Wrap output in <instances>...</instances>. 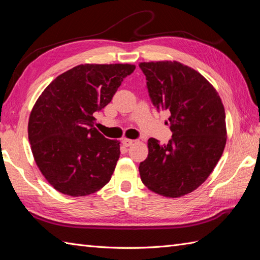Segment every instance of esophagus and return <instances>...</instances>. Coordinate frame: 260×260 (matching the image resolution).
I'll return each instance as SVG.
<instances>
[{"label": "esophagus", "mask_w": 260, "mask_h": 260, "mask_svg": "<svg viewBox=\"0 0 260 260\" xmlns=\"http://www.w3.org/2000/svg\"><path fill=\"white\" fill-rule=\"evenodd\" d=\"M121 143H123V145H124V146L128 147V146H132V145H133L134 141H133V140H128V139H124L123 141H121Z\"/></svg>", "instance_id": "34e87169"}]
</instances>
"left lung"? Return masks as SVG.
Returning <instances> with one entry per match:
<instances>
[{
  "instance_id": "obj_1",
  "label": "left lung",
  "mask_w": 260,
  "mask_h": 260,
  "mask_svg": "<svg viewBox=\"0 0 260 260\" xmlns=\"http://www.w3.org/2000/svg\"><path fill=\"white\" fill-rule=\"evenodd\" d=\"M147 89L158 110L170 114L172 140L150 139L148 155L140 164L142 182L167 198L198 189L221 157L225 142L224 107L214 87L197 70L178 61L140 62Z\"/></svg>"
}]
</instances>
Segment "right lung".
I'll list each match as a JSON object with an SVG mask.
<instances>
[{
  "label": "right lung",
  "instance_id": "1",
  "mask_svg": "<svg viewBox=\"0 0 260 260\" xmlns=\"http://www.w3.org/2000/svg\"><path fill=\"white\" fill-rule=\"evenodd\" d=\"M135 64L85 63L59 75L33 106L27 135L39 170L60 193L85 197L106 185L119 142L93 127V113L112 102Z\"/></svg>",
  "mask_w": 260,
  "mask_h": 260
}]
</instances>
